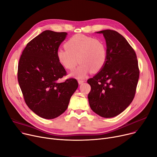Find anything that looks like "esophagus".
<instances>
[{"label": "esophagus", "mask_w": 157, "mask_h": 157, "mask_svg": "<svg viewBox=\"0 0 157 157\" xmlns=\"http://www.w3.org/2000/svg\"><path fill=\"white\" fill-rule=\"evenodd\" d=\"M83 82H85V80H84V79H78V83H79V85L83 83Z\"/></svg>", "instance_id": "obj_1"}]
</instances>
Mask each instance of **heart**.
Instances as JSON below:
<instances>
[{"instance_id":"obj_1","label":"heart","mask_w":157,"mask_h":157,"mask_svg":"<svg viewBox=\"0 0 157 157\" xmlns=\"http://www.w3.org/2000/svg\"><path fill=\"white\" fill-rule=\"evenodd\" d=\"M65 48L59 49L57 59L64 68L73 70L77 64L81 65L72 75L84 78L88 72L100 71L107 60L108 52L103 40L83 34H76L65 44Z\"/></svg>"}]
</instances>
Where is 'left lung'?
I'll return each instance as SVG.
<instances>
[{"label": "left lung", "mask_w": 157, "mask_h": 157, "mask_svg": "<svg viewBox=\"0 0 157 157\" xmlns=\"http://www.w3.org/2000/svg\"><path fill=\"white\" fill-rule=\"evenodd\" d=\"M105 37L108 56L101 71L87 80L92 110L104 118L116 117L132 102L139 77L134 49L117 31L97 32Z\"/></svg>", "instance_id": "obj_1"}]
</instances>
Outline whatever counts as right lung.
Wrapping results in <instances>:
<instances>
[{"label":"right lung","instance_id":"add662e5","mask_svg":"<svg viewBox=\"0 0 157 157\" xmlns=\"http://www.w3.org/2000/svg\"><path fill=\"white\" fill-rule=\"evenodd\" d=\"M66 32L45 30L24 48L18 65V81L25 102L39 117L53 119L67 109L78 87L76 79L58 80L67 72L57 59Z\"/></svg>","mask_w":157,"mask_h":157}]
</instances>
